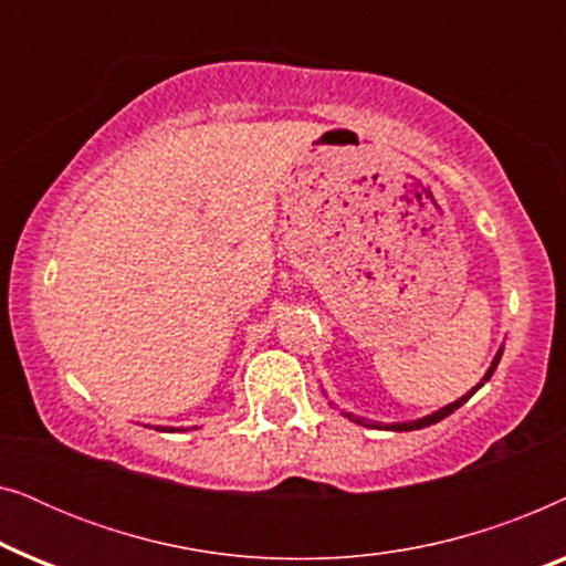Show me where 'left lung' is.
Wrapping results in <instances>:
<instances>
[{"instance_id":"obj_1","label":"left lung","mask_w":566,"mask_h":566,"mask_svg":"<svg viewBox=\"0 0 566 566\" xmlns=\"http://www.w3.org/2000/svg\"><path fill=\"white\" fill-rule=\"evenodd\" d=\"M500 358H502V347L497 350V355H494L492 358V363H490V368H486V374L482 376V381H479L474 389H469L467 394H463V397H459L455 401H451V405H446V407H440V409H436V412H430V415H424V417H417V420H407V422H374V420H366V417H358V415H353V412H339L343 417H347V420L350 422H355V424H363V428H374V430H394V432H409V430H422V428H430V424H436V422H440V420H446L448 415L451 412H455V409H459L461 405H467V401L474 397V394L482 389V386L490 381L492 378V374H494V368H497V363H500ZM332 407H335V401H329Z\"/></svg>"}]
</instances>
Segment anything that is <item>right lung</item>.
Wrapping results in <instances>:
<instances>
[{
	"label": "right lung",
	"mask_w": 566,
	"mask_h": 566,
	"mask_svg": "<svg viewBox=\"0 0 566 566\" xmlns=\"http://www.w3.org/2000/svg\"><path fill=\"white\" fill-rule=\"evenodd\" d=\"M157 430H167V428H157ZM177 430H182V428H177ZM169 432H175V428H169Z\"/></svg>",
	"instance_id": "obj_1"
}]
</instances>
